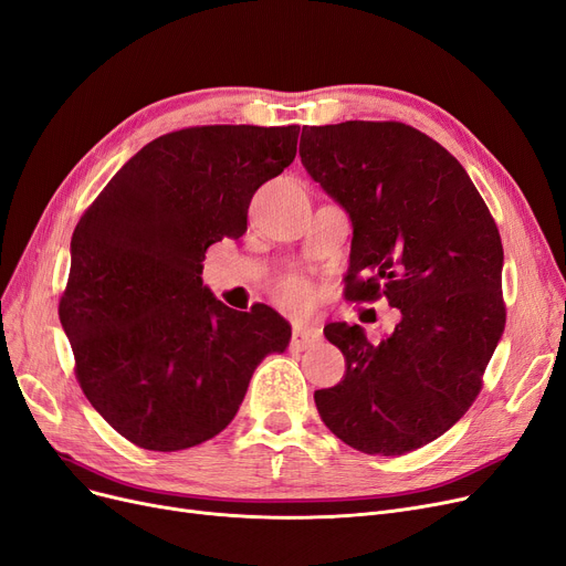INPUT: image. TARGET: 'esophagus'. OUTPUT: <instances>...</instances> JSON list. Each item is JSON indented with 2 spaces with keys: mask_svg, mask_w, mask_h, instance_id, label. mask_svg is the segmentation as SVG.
Segmentation results:
<instances>
[{
  "mask_svg": "<svg viewBox=\"0 0 566 566\" xmlns=\"http://www.w3.org/2000/svg\"><path fill=\"white\" fill-rule=\"evenodd\" d=\"M318 339H322V335H318V331H314V328H293L291 349H298V352L310 349Z\"/></svg>",
  "mask_w": 566,
  "mask_h": 566,
  "instance_id": "34e87169",
  "label": "esophagus"
}]
</instances>
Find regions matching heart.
Instances as JSON below:
<instances>
[{"label":"heart","mask_w":566,"mask_h":566,"mask_svg":"<svg viewBox=\"0 0 566 566\" xmlns=\"http://www.w3.org/2000/svg\"><path fill=\"white\" fill-rule=\"evenodd\" d=\"M273 298L286 312H305L312 305L314 291L303 275H286L275 282Z\"/></svg>","instance_id":"1"}]
</instances>
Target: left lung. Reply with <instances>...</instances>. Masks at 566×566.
Here are the masks:
<instances>
[{"instance_id":"obj_1","label":"left lung","mask_w":566,"mask_h":566,"mask_svg":"<svg viewBox=\"0 0 566 566\" xmlns=\"http://www.w3.org/2000/svg\"><path fill=\"white\" fill-rule=\"evenodd\" d=\"M301 161L352 217L344 298L402 314L379 344L324 328L347 373L314 392L318 416L363 453L421 449L472 407L504 333L495 219L460 161L402 122L303 127Z\"/></svg>"}]
</instances>
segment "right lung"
<instances>
[{"mask_svg": "<svg viewBox=\"0 0 566 566\" xmlns=\"http://www.w3.org/2000/svg\"><path fill=\"white\" fill-rule=\"evenodd\" d=\"M298 125H208L147 143L83 212L60 322L90 405L132 444L182 451L222 432L291 326L203 286L210 244L248 231L254 191L296 157Z\"/></svg>", "mask_w": 566, "mask_h": 566, "instance_id": "1", "label": "right lung"}]
</instances>
